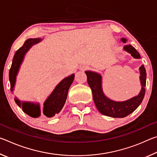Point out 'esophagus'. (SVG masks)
<instances>
[{
    "label": "esophagus",
    "instance_id": "1",
    "mask_svg": "<svg viewBox=\"0 0 157 157\" xmlns=\"http://www.w3.org/2000/svg\"><path fill=\"white\" fill-rule=\"evenodd\" d=\"M86 66H82L80 67V70H82V71H84V70H86Z\"/></svg>",
    "mask_w": 157,
    "mask_h": 157
}]
</instances>
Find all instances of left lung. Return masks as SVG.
Segmentation results:
<instances>
[{"instance_id": "left-lung-1", "label": "left lung", "mask_w": 157, "mask_h": 157, "mask_svg": "<svg viewBox=\"0 0 157 157\" xmlns=\"http://www.w3.org/2000/svg\"><path fill=\"white\" fill-rule=\"evenodd\" d=\"M121 40L125 44L127 39L122 38ZM123 50L129 53L135 59H140V56L137 50L132 45H125ZM140 81L141 84V90L139 94L130 99L118 102L107 98L102 90V78L100 73L91 71H85L87 82L91 89L93 98L98 110L103 115L112 117V118H123L135 111L140 105L144 98L146 85V71L144 66L139 68Z\"/></svg>"}]
</instances>
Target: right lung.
Segmentation results:
<instances>
[{
	"label": "right lung",
	"instance_id": "1",
	"mask_svg": "<svg viewBox=\"0 0 157 157\" xmlns=\"http://www.w3.org/2000/svg\"><path fill=\"white\" fill-rule=\"evenodd\" d=\"M43 39L35 38L28 39L25 41L23 46L20 48L16 52L12 63L9 73V79L10 82V89L13 92L16 84V79L18 73L21 63L23 62L25 54L27 52L30 48L41 42ZM75 78V75L66 77L63 79L58 84L52 92L50 94L44 103L43 109H41L39 103L31 102H22L16 97L14 101L18 107L22 108L23 112L33 118H38L41 115L46 116L48 118H51L56 114L59 113L64 105L66 98H67L68 89L71 84L73 83Z\"/></svg>",
	"mask_w": 157,
	"mask_h": 157
}]
</instances>
